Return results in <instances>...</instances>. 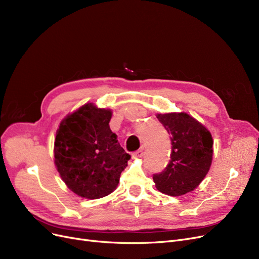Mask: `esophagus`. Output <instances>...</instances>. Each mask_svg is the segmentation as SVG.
I'll list each match as a JSON object with an SVG mask.
<instances>
[{"mask_svg": "<svg viewBox=\"0 0 259 259\" xmlns=\"http://www.w3.org/2000/svg\"><path fill=\"white\" fill-rule=\"evenodd\" d=\"M143 156V149H139V150H137V151H135L132 154V158H135V159H137V158H141Z\"/></svg>", "mask_w": 259, "mask_h": 259, "instance_id": "esophagus-1", "label": "esophagus"}]
</instances>
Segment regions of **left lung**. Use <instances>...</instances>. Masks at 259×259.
I'll list each match as a JSON object with an SVG mask.
<instances>
[{"label":"left lung","instance_id":"obj_1","mask_svg":"<svg viewBox=\"0 0 259 259\" xmlns=\"http://www.w3.org/2000/svg\"><path fill=\"white\" fill-rule=\"evenodd\" d=\"M157 118L170 135L171 152L164 170L152 178L160 192L185 195L198 187L211 166V133L185 112L157 114Z\"/></svg>","mask_w":259,"mask_h":259}]
</instances>
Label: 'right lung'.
I'll list each match as a JSON object with an SVG mask.
<instances>
[{
	"label": "right lung",
	"mask_w": 259,
	"mask_h": 259,
	"mask_svg": "<svg viewBox=\"0 0 259 259\" xmlns=\"http://www.w3.org/2000/svg\"><path fill=\"white\" fill-rule=\"evenodd\" d=\"M110 109L86 103L61 121L54 163L66 186L84 198L97 199L117 188L130 155L110 129Z\"/></svg>",
	"instance_id": "right-lung-1"
}]
</instances>
